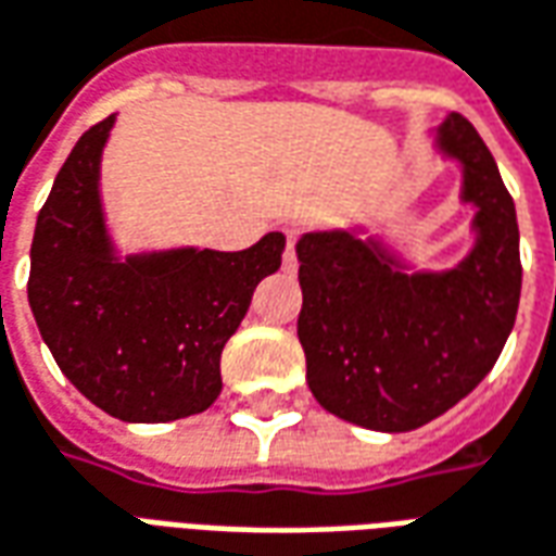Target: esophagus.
<instances>
[{
    "mask_svg": "<svg viewBox=\"0 0 556 556\" xmlns=\"http://www.w3.org/2000/svg\"><path fill=\"white\" fill-rule=\"evenodd\" d=\"M296 230H287V260H293V245H296Z\"/></svg>",
    "mask_w": 556,
    "mask_h": 556,
    "instance_id": "1",
    "label": "esophagus"
}]
</instances>
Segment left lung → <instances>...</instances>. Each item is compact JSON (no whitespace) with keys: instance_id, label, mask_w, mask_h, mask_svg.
Here are the masks:
<instances>
[{"instance_id":"8db88e82","label":"left lung","mask_w":556,"mask_h":556,"mask_svg":"<svg viewBox=\"0 0 556 556\" xmlns=\"http://www.w3.org/2000/svg\"><path fill=\"white\" fill-rule=\"evenodd\" d=\"M464 164L476 245L455 269L404 271L348 230L299 239V344L323 410L371 431H413L482 383L521 299L518 218L494 155L460 113L437 134Z\"/></svg>"}]
</instances>
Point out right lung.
<instances>
[{
    "instance_id": "obj_1",
    "label": "right lung",
    "mask_w": 556,
    "mask_h": 556,
    "mask_svg": "<svg viewBox=\"0 0 556 556\" xmlns=\"http://www.w3.org/2000/svg\"><path fill=\"white\" fill-rule=\"evenodd\" d=\"M113 122L77 140L38 212L29 308L62 374L96 407L122 422H173L222 395V350L254 287L281 266L285 236L245 251L119 260L98 194Z\"/></svg>"
}]
</instances>
